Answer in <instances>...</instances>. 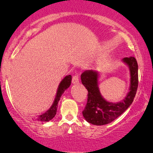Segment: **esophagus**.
<instances>
[{"label":"esophagus","instance_id":"34e87169","mask_svg":"<svg viewBox=\"0 0 153 153\" xmlns=\"http://www.w3.org/2000/svg\"><path fill=\"white\" fill-rule=\"evenodd\" d=\"M72 83H74V84H77V83H79V78L78 75L76 74L72 77Z\"/></svg>","mask_w":153,"mask_h":153}]
</instances>
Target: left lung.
<instances>
[{"instance_id":"8db88e82","label":"left lung","mask_w":153,"mask_h":153,"mask_svg":"<svg viewBox=\"0 0 153 153\" xmlns=\"http://www.w3.org/2000/svg\"><path fill=\"white\" fill-rule=\"evenodd\" d=\"M123 60L130 70L131 81L129 92L122 102L112 103L102 97L98 88L97 72L88 70L81 75V83L88 91L87 104L82 111L87 122L95 125L108 124L123 114L133 102L139 83L138 64L134 57L124 58Z\"/></svg>"}]
</instances>
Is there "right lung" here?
<instances>
[{"label": "right lung", "instance_id": "obj_1", "mask_svg": "<svg viewBox=\"0 0 153 153\" xmlns=\"http://www.w3.org/2000/svg\"><path fill=\"white\" fill-rule=\"evenodd\" d=\"M71 81H72V76L71 75H68L66 76L65 78L61 81V82L60 83L59 86H58L57 94H56L55 100H54L53 104H52L51 108H49L47 111L44 113L43 114L40 115L38 116L37 120L39 121H49L51 120L52 118H54V116H56V111H57V107H58V103L59 102L60 98L61 97L62 94L65 92V91L67 88H68L71 85Z\"/></svg>", "mask_w": 153, "mask_h": 153}]
</instances>
